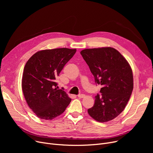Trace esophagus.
I'll return each mask as SVG.
<instances>
[{
	"label": "esophagus",
	"instance_id": "1",
	"mask_svg": "<svg viewBox=\"0 0 153 153\" xmlns=\"http://www.w3.org/2000/svg\"><path fill=\"white\" fill-rule=\"evenodd\" d=\"M77 96H78L79 98H84L85 97V95L82 94H79Z\"/></svg>",
	"mask_w": 153,
	"mask_h": 153
}]
</instances>
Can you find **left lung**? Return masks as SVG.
Returning <instances> with one entry per match:
<instances>
[{
	"label": "left lung",
	"mask_w": 153,
	"mask_h": 153,
	"mask_svg": "<svg viewBox=\"0 0 153 153\" xmlns=\"http://www.w3.org/2000/svg\"><path fill=\"white\" fill-rule=\"evenodd\" d=\"M89 66L95 82L100 84L94 106L88 114L96 121L106 122L123 111L133 89V77L129 63L111 47L85 49L81 51Z\"/></svg>",
	"instance_id": "obj_1"
}]
</instances>
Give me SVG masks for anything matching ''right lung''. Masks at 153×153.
Segmentation results:
<instances>
[{
	"mask_svg": "<svg viewBox=\"0 0 153 153\" xmlns=\"http://www.w3.org/2000/svg\"><path fill=\"white\" fill-rule=\"evenodd\" d=\"M76 49L56 48L36 52L24 68L22 87L29 107L43 120H52L62 114L71 99L58 89L56 78L72 58Z\"/></svg>",
	"mask_w": 153,
	"mask_h": 153,
	"instance_id": "right-lung-1",
	"label": "right lung"
}]
</instances>
